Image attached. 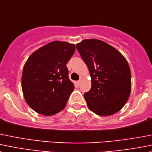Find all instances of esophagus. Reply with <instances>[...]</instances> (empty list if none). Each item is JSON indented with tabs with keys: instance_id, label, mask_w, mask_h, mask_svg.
Returning <instances> with one entry per match:
<instances>
[{
	"instance_id": "34e87169",
	"label": "esophagus",
	"mask_w": 152,
	"mask_h": 152,
	"mask_svg": "<svg viewBox=\"0 0 152 152\" xmlns=\"http://www.w3.org/2000/svg\"><path fill=\"white\" fill-rule=\"evenodd\" d=\"M82 79H80L79 81H77V82H76V84H77V85H79L81 83H82Z\"/></svg>"
}]
</instances>
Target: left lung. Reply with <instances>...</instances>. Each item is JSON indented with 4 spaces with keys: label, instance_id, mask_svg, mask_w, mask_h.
<instances>
[{
    "label": "left lung",
    "instance_id": "8db88e82",
    "mask_svg": "<svg viewBox=\"0 0 152 152\" xmlns=\"http://www.w3.org/2000/svg\"><path fill=\"white\" fill-rule=\"evenodd\" d=\"M76 48L91 78V90L84 94L88 108L97 115H113L130 96L132 76L127 60L116 48L98 39H85Z\"/></svg>",
    "mask_w": 152,
    "mask_h": 152
}]
</instances>
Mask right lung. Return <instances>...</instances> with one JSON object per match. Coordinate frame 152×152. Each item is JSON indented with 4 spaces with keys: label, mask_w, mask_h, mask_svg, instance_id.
Returning <instances> with one entry per match:
<instances>
[{
    "label": "right lung",
    "mask_w": 152,
    "mask_h": 152,
    "mask_svg": "<svg viewBox=\"0 0 152 152\" xmlns=\"http://www.w3.org/2000/svg\"><path fill=\"white\" fill-rule=\"evenodd\" d=\"M75 50L74 44L55 41L35 50L26 60L22 91L28 105L38 113L52 116L65 107L74 90L66 64Z\"/></svg>",
    "instance_id": "obj_1"
}]
</instances>
